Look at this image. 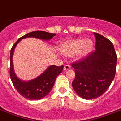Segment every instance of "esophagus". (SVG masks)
<instances>
[{"instance_id": "obj_1", "label": "esophagus", "mask_w": 121, "mask_h": 121, "mask_svg": "<svg viewBox=\"0 0 121 121\" xmlns=\"http://www.w3.org/2000/svg\"><path fill=\"white\" fill-rule=\"evenodd\" d=\"M71 66L70 65H65L64 66V70H69Z\"/></svg>"}]
</instances>
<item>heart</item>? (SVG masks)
I'll return each mask as SVG.
<instances>
[{
	"label": "heart",
	"instance_id": "heart-1",
	"mask_svg": "<svg viewBox=\"0 0 121 121\" xmlns=\"http://www.w3.org/2000/svg\"><path fill=\"white\" fill-rule=\"evenodd\" d=\"M93 43L89 39H80L70 41L65 44L62 48L63 53L68 56H73L81 51L82 54H86L92 49Z\"/></svg>",
	"mask_w": 121,
	"mask_h": 121
}]
</instances>
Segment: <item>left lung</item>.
Wrapping results in <instances>:
<instances>
[{
  "mask_svg": "<svg viewBox=\"0 0 121 121\" xmlns=\"http://www.w3.org/2000/svg\"><path fill=\"white\" fill-rule=\"evenodd\" d=\"M95 49L85 58L73 63L75 78L72 86L76 93L86 100L97 99L107 90L116 71V53L109 39L99 33Z\"/></svg>",
  "mask_w": 121,
  "mask_h": 121,
  "instance_id": "1",
  "label": "left lung"
}]
</instances>
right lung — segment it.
<instances>
[{
    "label": "right lung",
    "mask_w": 121,
    "mask_h": 121,
    "mask_svg": "<svg viewBox=\"0 0 121 121\" xmlns=\"http://www.w3.org/2000/svg\"><path fill=\"white\" fill-rule=\"evenodd\" d=\"M56 34L45 31H37L27 33L20 38L10 49V77L12 84L19 93L26 99L29 100H38L43 99L49 94L53 88L57 76L62 72L63 65L49 66L38 77L29 82H23L18 78L15 75L12 65V55L17 44L22 39L33 37L44 40H49Z\"/></svg>",
    "instance_id": "add662e5"
}]
</instances>
